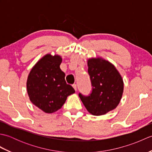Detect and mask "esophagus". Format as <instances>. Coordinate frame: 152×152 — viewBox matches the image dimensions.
I'll use <instances>...</instances> for the list:
<instances>
[{
	"mask_svg": "<svg viewBox=\"0 0 152 152\" xmlns=\"http://www.w3.org/2000/svg\"><path fill=\"white\" fill-rule=\"evenodd\" d=\"M72 87H73V88L74 89V90H75V91H77V86H76V84L74 83V84L72 85Z\"/></svg>",
	"mask_w": 152,
	"mask_h": 152,
	"instance_id": "1",
	"label": "esophagus"
}]
</instances>
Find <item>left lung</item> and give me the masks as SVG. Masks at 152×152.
Wrapping results in <instances>:
<instances>
[{
  "label": "left lung",
  "mask_w": 152,
  "mask_h": 152,
  "mask_svg": "<svg viewBox=\"0 0 152 152\" xmlns=\"http://www.w3.org/2000/svg\"><path fill=\"white\" fill-rule=\"evenodd\" d=\"M88 65L92 92L89 96L79 93V96L90 114H106L121 101L124 86L122 77L114 64L101 57L89 58Z\"/></svg>",
  "instance_id": "obj_1"
}]
</instances>
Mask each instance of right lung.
I'll return each instance as SVG.
<instances>
[{"mask_svg": "<svg viewBox=\"0 0 152 152\" xmlns=\"http://www.w3.org/2000/svg\"><path fill=\"white\" fill-rule=\"evenodd\" d=\"M62 58L59 55H45L32 68L27 81L31 102L43 112L51 114L61 108L67 96L75 93L67 84L60 69Z\"/></svg>", "mask_w": 152, "mask_h": 152, "instance_id": "add662e5", "label": "right lung"}]
</instances>
